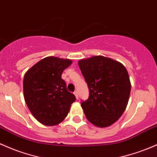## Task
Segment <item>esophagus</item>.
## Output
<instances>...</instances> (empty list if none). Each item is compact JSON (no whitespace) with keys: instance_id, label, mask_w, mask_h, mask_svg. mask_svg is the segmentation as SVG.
<instances>
[{"instance_id":"esophagus-1","label":"esophagus","mask_w":157,"mask_h":157,"mask_svg":"<svg viewBox=\"0 0 157 157\" xmlns=\"http://www.w3.org/2000/svg\"><path fill=\"white\" fill-rule=\"evenodd\" d=\"M74 94H75L76 98H77V99H78L79 97H78V92H77V91H75V92H74Z\"/></svg>"}]
</instances>
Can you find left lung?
<instances>
[{"mask_svg":"<svg viewBox=\"0 0 157 157\" xmlns=\"http://www.w3.org/2000/svg\"><path fill=\"white\" fill-rule=\"evenodd\" d=\"M89 90V98L81 102L87 119L95 126L115 123L127 107L131 84L128 72L119 62L95 56L78 62Z\"/></svg>","mask_w":157,"mask_h":157,"instance_id":"8db88e82","label":"left lung"}]
</instances>
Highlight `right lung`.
<instances>
[{"label":"right lung","mask_w":157,"mask_h":157,"mask_svg":"<svg viewBox=\"0 0 157 157\" xmlns=\"http://www.w3.org/2000/svg\"><path fill=\"white\" fill-rule=\"evenodd\" d=\"M72 63L70 59L48 56L26 72L24 97L38 121L53 126L65 119L76 98L67 90L62 73Z\"/></svg>","instance_id":"obj_1"}]
</instances>
